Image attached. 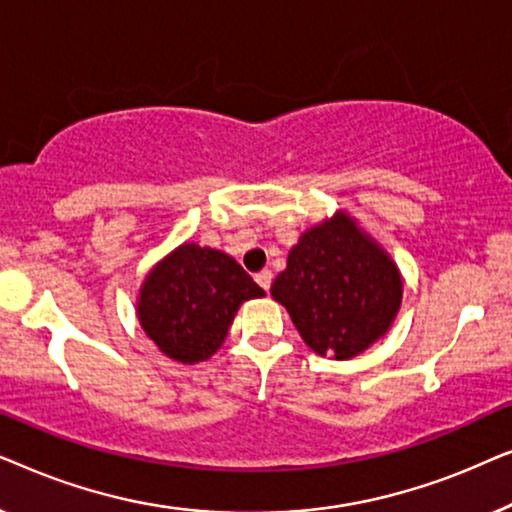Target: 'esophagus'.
I'll return each instance as SVG.
<instances>
[{
    "label": "esophagus",
    "mask_w": 512,
    "mask_h": 512,
    "mask_svg": "<svg viewBox=\"0 0 512 512\" xmlns=\"http://www.w3.org/2000/svg\"><path fill=\"white\" fill-rule=\"evenodd\" d=\"M256 282H258V286H261L263 291H270V284H272V272H270V270L258 272V275H256Z\"/></svg>",
    "instance_id": "obj_1"
}]
</instances>
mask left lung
<instances>
[{
    "mask_svg": "<svg viewBox=\"0 0 512 512\" xmlns=\"http://www.w3.org/2000/svg\"><path fill=\"white\" fill-rule=\"evenodd\" d=\"M270 293L314 354L347 361L387 335L403 277L387 249L340 209L298 237Z\"/></svg>",
    "mask_w": 512,
    "mask_h": 512,
    "instance_id": "8db88e82",
    "label": "left lung"
}]
</instances>
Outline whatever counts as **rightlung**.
Wrapping results in <instances>:
<instances>
[{"instance_id":"right-lung-1","label":"right lung","mask_w":512,"mask_h":512,"mask_svg":"<svg viewBox=\"0 0 512 512\" xmlns=\"http://www.w3.org/2000/svg\"><path fill=\"white\" fill-rule=\"evenodd\" d=\"M261 296L265 291L226 251L184 242L144 277L137 319L167 359L193 366L223 345L244 300Z\"/></svg>"}]
</instances>
